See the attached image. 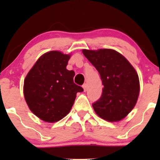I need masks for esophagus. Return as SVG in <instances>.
Masks as SVG:
<instances>
[{
  "mask_svg": "<svg viewBox=\"0 0 160 160\" xmlns=\"http://www.w3.org/2000/svg\"><path fill=\"white\" fill-rule=\"evenodd\" d=\"M83 88L84 91H87V89H88V85H87V83H84V84L83 85Z\"/></svg>",
  "mask_w": 160,
  "mask_h": 160,
  "instance_id": "34e87169",
  "label": "esophagus"
}]
</instances>
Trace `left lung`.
<instances>
[{"label":"left lung","mask_w":160,"mask_h":160,"mask_svg":"<svg viewBox=\"0 0 160 160\" xmlns=\"http://www.w3.org/2000/svg\"><path fill=\"white\" fill-rule=\"evenodd\" d=\"M83 53L98 71L104 88L93 103L99 117L118 122L134 108L139 94V80L134 67L117 51L109 49H83Z\"/></svg>","instance_id":"8db88e82"}]
</instances>
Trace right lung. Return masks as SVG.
I'll list each match as a JSON object with an SVG mask.
<instances>
[{"mask_svg":"<svg viewBox=\"0 0 160 160\" xmlns=\"http://www.w3.org/2000/svg\"><path fill=\"white\" fill-rule=\"evenodd\" d=\"M70 55L59 51L43 54L27 74L24 96L33 114L46 122H56L69 114L81 87L73 82L75 72L67 66Z\"/></svg>","mask_w":160,"mask_h":160,"instance_id":"1","label":"right lung"}]
</instances>
